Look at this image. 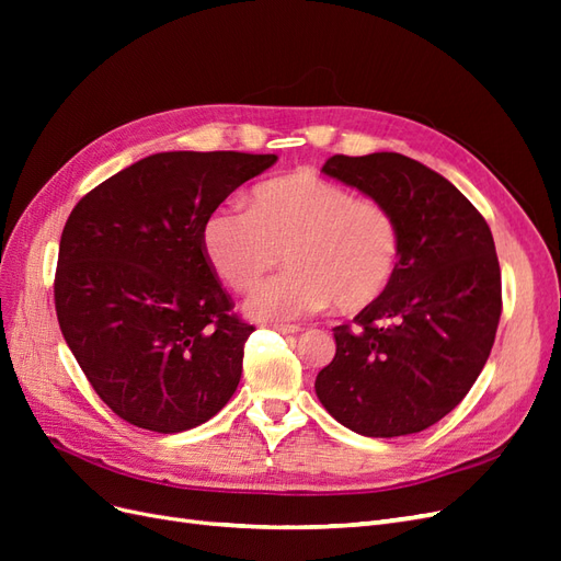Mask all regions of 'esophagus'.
Here are the masks:
<instances>
[{
    "instance_id": "1",
    "label": "esophagus",
    "mask_w": 561,
    "mask_h": 561,
    "mask_svg": "<svg viewBox=\"0 0 561 561\" xmlns=\"http://www.w3.org/2000/svg\"><path fill=\"white\" fill-rule=\"evenodd\" d=\"M271 328H274L280 334H297L301 330L299 325H278V322H276V325H271Z\"/></svg>"
}]
</instances>
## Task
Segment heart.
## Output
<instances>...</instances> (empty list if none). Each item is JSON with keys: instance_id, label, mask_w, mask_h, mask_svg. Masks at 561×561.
Returning a JSON list of instances; mask_svg holds the SVG:
<instances>
[{"instance_id": "heart-1", "label": "heart", "mask_w": 561, "mask_h": 561, "mask_svg": "<svg viewBox=\"0 0 561 561\" xmlns=\"http://www.w3.org/2000/svg\"><path fill=\"white\" fill-rule=\"evenodd\" d=\"M203 252L236 293H252L285 260L290 271L248 301L260 318L290 320L332 307L355 313L375 304L396 276L400 225L379 198L295 171L254 186L252 208L219 206L203 227Z\"/></svg>"}]
</instances>
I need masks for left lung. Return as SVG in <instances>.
Here are the masks:
<instances>
[{"mask_svg": "<svg viewBox=\"0 0 561 561\" xmlns=\"http://www.w3.org/2000/svg\"><path fill=\"white\" fill-rule=\"evenodd\" d=\"M322 173L393 208L400 260L386 293L334 328L336 353L318 371L316 396L365 437L426 431L466 398L494 346V236L449 180L396 151L336 154Z\"/></svg>", "mask_w": 561, "mask_h": 561, "instance_id": "left-lung-1", "label": "left lung"}]
</instances>
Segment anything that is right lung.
Returning a JSON list of instances; mask_svg holds the SVG:
<instances>
[{
  "instance_id": "add662e5",
  "label": "right lung",
  "mask_w": 561,
  "mask_h": 561,
  "mask_svg": "<svg viewBox=\"0 0 561 561\" xmlns=\"http://www.w3.org/2000/svg\"><path fill=\"white\" fill-rule=\"evenodd\" d=\"M276 154L161 151L83 196L60 236L54 283L67 346L110 410L182 433L233 396L254 332L203 252V227Z\"/></svg>"
}]
</instances>
